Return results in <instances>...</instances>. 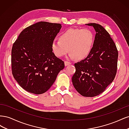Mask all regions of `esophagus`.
Instances as JSON below:
<instances>
[{
    "label": "esophagus",
    "instance_id": "34e87169",
    "mask_svg": "<svg viewBox=\"0 0 129 129\" xmlns=\"http://www.w3.org/2000/svg\"><path fill=\"white\" fill-rule=\"evenodd\" d=\"M72 63L71 62H69V61H64V64L65 66H68V65H69L71 64Z\"/></svg>",
    "mask_w": 129,
    "mask_h": 129
}]
</instances>
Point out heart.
Listing matches in <instances>:
<instances>
[{
  "mask_svg": "<svg viewBox=\"0 0 129 129\" xmlns=\"http://www.w3.org/2000/svg\"><path fill=\"white\" fill-rule=\"evenodd\" d=\"M94 43V35L88 28H69L62 33L60 39H54L52 48L55 55L61 57L69 50V57L82 60L90 53Z\"/></svg>",
  "mask_w": 129,
  "mask_h": 129,
  "instance_id": "b5f03b06",
  "label": "heart"
}]
</instances>
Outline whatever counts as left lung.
<instances>
[{
  "label": "left lung",
  "mask_w": 129,
  "mask_h": 129,
  "mask_svg": "<svg viewBox=\"0 0 129 129\" xmlns=\"http://www.w3.org/2000/svg\"><path fill=\"white\" fill-rule=\"evenodd\" d=\"M91 26L96 31L94 43L89 55L75 63L72 77L74 88L81 95L94 97L102 93L114 81L117 69L118 53L110 34L101 25Z\"/></svg>",
  "instance_id": "left-lung-1"
}]
</instances>
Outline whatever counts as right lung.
Returning a JSON list of instances; mask_svg holds the SVG:
<instances>
[{
	"instance_id": "1",
	"label": "right lung",
	"mask_w": 129,
	"mask_h": 129,
	"mask_svg": "<svg viewBox=\"0 0 129 129\" xmlns=\"http://www.w3.org/2000/svg\"><path fill=\"white\" fill-rule=\"evenodd\" d=\"M56 23L40 21L26 27L12 48V72L23 89L34 94L47 91L64 67L53 52V41L61 28Z\"/></svg>"
}]
</instances>
